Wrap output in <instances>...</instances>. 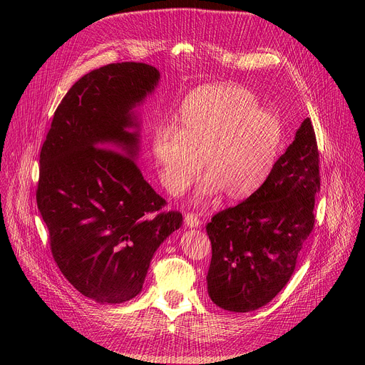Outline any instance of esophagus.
<instances>
[{
	"label": "esophagus",
	"instance_id": "1",
	"mask_svg": "<svg viewBox=\"0 0 365 365\" xmlns=\"http://www.w3.org/2000/svg\"><path fill=\"white\" fill-rule=\"evenodd\" d=\"M185 224H186L189 228H196V227L200 225V220L197 218L196 214L187 212V214H185Z\"/></svg>",
	"mask_w": 365,
	"mask_h": 365
}]
</instances>
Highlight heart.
Returning <instances> with one entry per match:
<instances>
[{
	"label": "heart",
	"mask_w": 365,
	"mask_h": 365,
	"mask_svg": "<svg viewBox=\"0 0 365 365\" xmlns=\"http://www.w3.org/2000/svg\"><path fill=\"white\" fill-rule=\"evenodd\" d=\"M284 145L282 120L262 110L258 98L238 85H211L183 102L178 130L155 128L153 160L162 185L185 192L200 170L206 175L197 196H251L272 175Z\"/></svg>",
	"instance_id": "1"
}]
</instances>
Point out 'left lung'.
I'll list each match as a JSON object with an SVG mask.
<instances>
[{"label": "left lung", "mask_w": 365, "mask_h": 365, "mask_svg": "<svg viewBox=\"0 0 365 365\" xmlns=\"http://www.w3.org/2000/svg\"><path fill=\"white\" fill-rule=\"evenodd\" d=\"M319 151L306 118L264 185L206 225L212 245L207 293L230 312L267 304L292 277L315 225Z\"/></svg>", "instance_id": "1"}]
</instances>
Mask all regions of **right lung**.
I'll use <instances>...</instances> for the list:
<instances>
[{"mask_svg":"<svg viewBox=\"0 0 365 365\" xmlns=\"http://www.w3.org/2000/svg\"><path fill=\"white\" fill-rule=\"evenodd\" d=\"M159 79L135 62L86 73L59 103L40 151L36 199L51 254L68 282L99 303L135 297L153 254L183 221L162 211L166 200L134 162V108Z\"/></svg>","mask_w":365,"mask_h":365,"instance_id":"right-lung-1","label":"right lung"}]
</instances>
